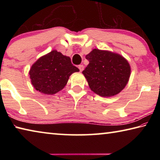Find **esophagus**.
<instances>
[{
	"label": "esophagus",
	"mask_w": 160,
	"mask_h": 160,
	"mask_svg": "<svg viewBox=\"0 0 160 160\" xmlns=\"http://www.w3.org/2000/svg\"><path fill=\"white\" fill-rule=\"evenodd\" d=\"M78 68H79L80 72H82V70H84V66H83V65H80V66H78Z\"/></svg>",
	"instance_id": "34e87169"
}]
</instances>
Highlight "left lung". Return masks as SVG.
<instances>
[{"label":"left lung","instance_id":"obj_1","mask_svg":"<svg viewBox=\"0 0 160 160\" xmlns=\"http://www.w3.org/2000/svg\"><path fill=\"white\" fill-rule=\"evenodd\" d=\"M89 64L82 71L92 91L102 97H112L125 88L131 67L122 56L94 48L86 55Z\"/></svg>","mask_w":160,"mask_h":160}]
</instances>
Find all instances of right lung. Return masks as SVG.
<instances>
[{
    "label": "right lung",
    "instance_id": "obj_1",
    "mask_svg": "<svg viewBox=\"0 0 160 160\" xmlns=\"http://www.w3.org/2000/svg\"><path fill=\"white\" fill-rule=\"evenodd\" d=\"M78 71L70 57L53 50L38 59L29 73L35 90L45 94H53L63 90L70 75Z\"/></svg>",
    "mask_w": 160,
    "mask_h": 160
}]
</instances>
